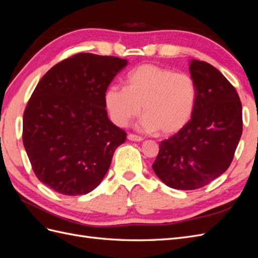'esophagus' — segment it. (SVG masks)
<instances>
[{
	"instance_id": "34e87169",
	"label": "esophagus",
	"mask_w": 258,
	"mask_h": 258,
	"mask_svg": "<svg viewBox=\"0 0 258 258\" xmlns=\"http://www.w3.org/2000/svg\"><path fill=\"white\" fill-rule=\"evenodd\" d=\"M128 140H130V141H135V142H140V141H142L143 138L140 136H137V135H134V134H130V135H128Z\"/></svg>"
}]
</instances>
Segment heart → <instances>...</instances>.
I'll return each instance as SVG.
<instances>
[{
	"mask_svg": "<svg viewBox=\"0 0 258 258\" xmlns=\"http://www.w3.org/2000/svg\"><path fill=\"white\" fill-rule=\"evenodd\" d=\"M126 87L111 86L105 92V105L111 119L127 126L140 112L141 128L172 135L191 118L197 101V86L185 73L156 64H142L128 74Z\"/></svg>",
	"mask_w": 258,
	"mask_h": 258,
	"instance_id": "1",
	"label": "heart"
}]
</instances>
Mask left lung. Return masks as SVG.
<instances>
[{"mask_svg":"<svg viewBox=\"0 0 258 258\" xmlns=\"http://www.w3.org/2000/svg\"><path fill=\"white\" fill-rule=\"evenodd\" d=\"M197 86L190 120L163 140L153 170L167 186L191 190L208 185L230 166L242 135V105L235 87L208 62L191 60Z\"/></svg>","mask_w":258,"mask_h":258,"instance_id":"1","label":"left lung"}]
</instances>
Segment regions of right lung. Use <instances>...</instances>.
<instances>
[{"label":"right lung","mask_w":258,"mask_h":258,"mask_svg":"<svg viewBox=\"0 0 258 258\" xmlns=\"http://www.w3.org/2000/svg\"><path fill=\"white\" fill-rule=\"evenodd\" d=\"M128 61L89 52L52 67L23 113L22 142L40 181L66 196L102 181L127 134L108 119L105 92Z\"/></svg>","instance_id":"right-lung-1"}]
</instances>
